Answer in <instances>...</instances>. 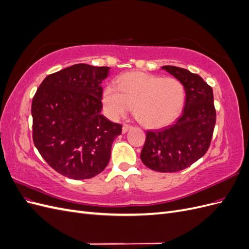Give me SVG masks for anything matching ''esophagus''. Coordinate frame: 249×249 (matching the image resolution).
<instances>
[{
    "label": "esophagus",
    "mask_w": 249,
    "mask_h": 249,
    "mask_svg": "<svg viewBox=\"0 0 249 249\" xmlns=\"http://www.w3.org/2000/svg\"><path fill=\"white\" fill-rule=\"evenodd\" d=\"M130 129H131V125H129V124H124V125H123V134H125Z\"/></svg>",
    "instance_id": "1"
}]
</instances>
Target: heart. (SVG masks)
<instances>
[{"mask_svg":"<svg viewBox=\"0 0 249 249\" xmlns=\"http://www.w3.org/2000/svg\"><path fill=\"white\" fill-rule=\"evenodd\" d=\"M117 88L104 89L103 106L106 115L117 120L133 107L139 123L149 129H160L175 122L185 104V88L176 78H162L142 71L120 76Z\"/></svg>","mask_w":249,"mask_h":249,"instance_id":"b5f03b06","label":"heart"}]
</instances>
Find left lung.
Here are the masks:
<instances>
[{"instance_id":"8db88e82","label":"left lung","mask_w":249,"mask_h":249,"mask_svg":"<svg viewBox=\"0 0 249 249\" xmlns=\"http://www.w3.org/2000/svg\"><path fill=\"white\" fill-rule=\"evenodd\" d=\"M162 70L184 85L186 100L183 114L159 131H147L141 161L159 172H177L189 167L207 153L216 123L213 90L196 73L165 65Z\"/></svg>"}]
</instances>
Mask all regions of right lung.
I'll list each match as a JSON object with an SVG mask.
<instances>
[{"mask_svg": "<svg viewBox=\"0 0 249 249\" xmlns=\"http://www.w3.org/2000/svg\"><path fill=\"white\" fill-rule=\"evenodd\" d=\"M110 67L74 64L42 81L32 101L33 141L60 175L91 178L109 163L123 125L101 114L102 82Z\"/></svg>", "mask_w": 249, "mask_h": 249, "instance_id": "right-lung-1", "label": "right lung"}]
</instances>
